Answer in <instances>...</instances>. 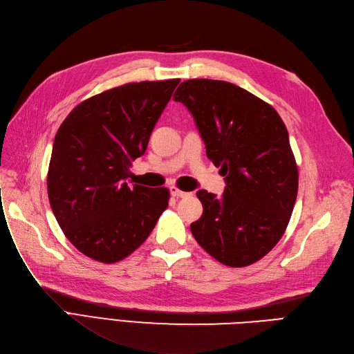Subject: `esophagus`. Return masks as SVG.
<instances>
[{"mask_svg": "<svg viewBox=\"0 0 354 354\" xmlns=\"http://www.w3.org/2000/svg\"><path fill=\"white\" fill-rule=\"evenodd\" d=\"M170 194H172L174 197H180V198H185V197H189L191 192H185V191H180L176 187H170Z\"/></svg>", "mask_w": 354, "mask_h": 354, "instance_id": "34e87169", "label": "esophagus"}]
</instances>
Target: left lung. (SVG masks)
<instances>
[{"label": "left lung", "mask_w": 354, "mask_h": 354, "mask_svg": "<svg viewBox=\"0 0 354 354\" xmlns=\"http://www.w3.org/2000/svg\"><path fill=\"white\" fill-rule=\"evenodd\" d=\"M174 100L189 110L207 157L226 182L221 198L197 192L203 214L191 232L221 263L252 265L277 245L297 198L288 131L275 109L231 82L189 79Z\"/></svg>", "instance_id": "left-lung-1"}]
</instances>
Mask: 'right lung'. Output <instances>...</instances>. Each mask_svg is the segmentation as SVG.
I'll return each mask as SVG.
<instances>
[{"mask_svg": "<svg viewBox=\"0 0 354 354\" xmlns=\"http://www.w3.org/2000/svg\"><path fill=\"white\" fill-rule=\"evenodd\" d=\"M179 79L135 82L76 106L57 131L47 188L67 239L85 256L116 263L135 252L167 207V188L133 185L141 157Z\"/></svg>", "mask_w": 354, "mask_h": 354, "instance_id": "1", "label": "right lung"}]
</instances>
